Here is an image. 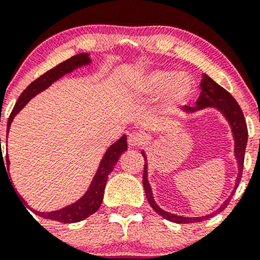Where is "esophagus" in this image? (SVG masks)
<instances>
[{
	"label": "esophagus",
	"instance_id": "1",
	"mask_svg": "<svg viewBox=\"0 0 260 260\" xmlns=\"http://www.w3.org/2000/svg\"><path fill=\"white\" fill-rule=\"evenodd\" d=\"M143 142H145V137L141 133L132 132L128 136V145L131 147H140L141 145H143Z\"/></svg>",
	"mask_w": 260,
	"mask_h": 260
}]
</instances>
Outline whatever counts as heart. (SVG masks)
Segmentation results:
<instances>
[{
  "mask_svg": "<svg viewBox=\"0 0 260 260\" xmlns=\"http://www.w3.org/2000/svg\"><path fill=\"white\" fill-rule=\"evenodd\" d=\"M142 87L150 94L165 92L166 104L178 107L185 104L194 91V82L188 75L171 71H153L143 79Z\"/></svg>",
  "mask_w": 260,
  "mask_h": 260,
  "instance_id": "obj_1",
  "label": "heart"
}]
</instances>
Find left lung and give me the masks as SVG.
<instances>
[{"label":"left lung","instance_id":"obj_1","mask_svg":"<svg viewBox=\"0 0 260 260\" xmlns=\"http://www.w3.org/2000/svg\"><path fill=\"white\" fill-rule=\"evenodd\" d=\"M206 107H215L217 109H220L221 112L225 114V117L228 118V120L230 122L231 128H233L234 138H235V156L238 158L239 164V175L236 178V184L235 189L238 188L239 183H240L241 175H243V166H244V155H245V148H246V142H248V127H246L245 118H244L243 110H241L240 105L238 104L235 99H234L233 95L228 91V90L223 89L222 86H220L218 84H216L211 77H208L207 75H202V81H201V95L197 100V105L196 107H185L184 109L186 112H197V110L203 109ZM143 158H145V169H143V186H145L146 197H147L148 203L151 205V207L155 210L156 213H158L160 216H162L166 220L171 221V222L175 223H193V222H200V221H205L207 218L212 217V216L217 215L218 212L225 210L228 207L229 202H230L233 194L230 196V198L223 202V205L218 208L217 211H215L213 213L207 216H202V217H194V218H188V217H181V216L173 215V213L165 212L164 210H161L157 205L155 203L152 197V191H151V186L147 181V166H146V155L142 152Z\"/></svg>","mask_w":260,"mask_h":260}]
</instances>
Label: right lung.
Listing matches in <instances>:
<instances>
[{
    "mask_svg": "<svg viewBox=\"0 0 260 260\" xmlns=\"http://www.w3.org/2000/svg\"><path fill=\"white\" fill-rule=\"evenodd\" d=\"M87 63H90V58L87 57L86 53L76 54L74 55V57L70 58V59L57 64V66L53 67L52 70H49V71L43 74L40 77H38L35 81H32L31 84L22 91V94L20 95L16 104H15L14 109H12L11 114H10L9 120H7V133H9L10 125H11L12 119L15 118V115L25 107V104H26L32 96H35L38 92L47 89L52 82H54L55 80L62 77L64 74H69V72L74 71L76 67L82 66V64H87ZM125 151H127V137L123 136L119 141H117L114 145H112L108 148L104 157H103L102 162H100L99 169H98L96 171V175H95L89 190L86 191V194H85L81 200H79L76 203L69 206V207H64L62 208V210L58 211H53V212H38V211H35L37 215L40 216V217L48 218V220L58 221V222L74 223L85 220V218L89 217L90 215L96 212V211L99 210L100 205H102L103 197H104V189L108 180V175L113 171L115 164L119 160V156L122 155L123 152H125ZM1 164H4L5 166V161L2 155L0 157V166ZM6 164L7 168H9V157H6ZM5 170H6V168H5ZM7 170H9V169H7ZM22 202H24V201H22Z\"/></svg>",
    "mask_w": 260,
    "mask_h": 260,
    "instance_id": "obj_1",
    "label": "right lung"
}]
</instances>
